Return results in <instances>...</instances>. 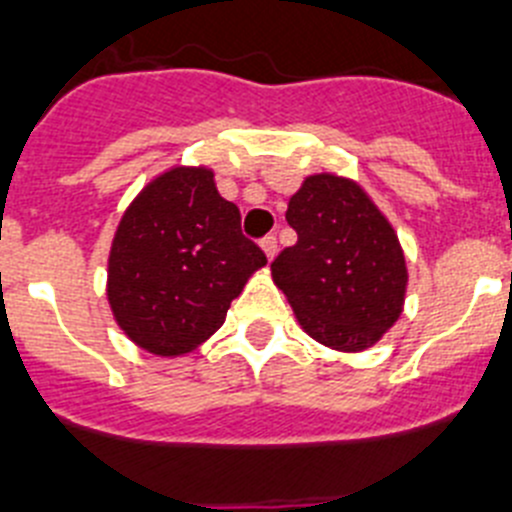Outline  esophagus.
<instances>
[{
	"mask_svg": "<svg viewBox=\"0 0 512 512\" xmlns=\"http://www.w3.org/2000/svg\"><path fill=\"white\" fill-rule=\"evenodd\" d=\"M261 248H264L266 259H274L277 256V235H266V238H261Z\"/></svg>",
	"mask_w": 512,
	"mask_h": 512,
	"instance_id": "34e87169",
	"label": "esophagus"
}]
</instances>
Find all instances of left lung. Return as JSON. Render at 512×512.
I'll return each mask as SVG.
<instances>
[{"instance_id": "obj_1", "label": "left lung", "mask_w": 512, "mask_h": 512, "mask_svg": "<svg viewBox=\"0 0 512 512\" xmlns=\"http://www.w3.org/2000/svg\"><path fill=\"white\" fill-rule=\"evenodd\" d=\"M297 230L271 277L310 338L336 351H364L397 323L408 266L395 228L356 182L312 174L289 197Z\"/></svg>"}]
</instances>
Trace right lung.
Instances as JSON below:
<instances>
[{
    "mask_svg": "<svg viewBox=\"0 0 512 512\" xmlns=\"http://www.w3.org/2000/svg\"><path fill=\"white\" fill-rule=\"evenodd\" d=\"M266 256L205 166H174L130 202L112 238L107 300L135 346L182 356L225 323Z\"/></svg>",
    "mask_w": 512,
    "mask_h": 512,
    "instance_id": "1",
    "label": "right lung"
}]
</instances>
